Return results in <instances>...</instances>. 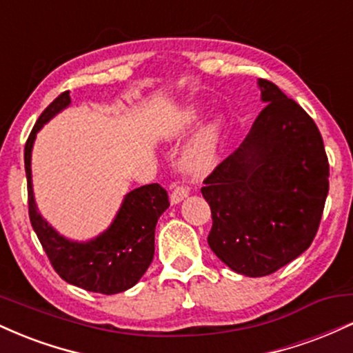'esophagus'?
<instances>
[{
  "instance_id": "1",
  "label": "esophagus",
  "mask_w": 353,
  "mask_h": 353,
  "mask_svg": "<svg viewBox=\"0 0 353 353\" xmlns=\"http://www.w3.org/2000/svg\"><path fill=\"white\" fill-rule=\"evenodd\" d=\"M189 196V189L184 185H176L171 192V204H179L181 201H184Z\"/></svg>"
}]
</instances>
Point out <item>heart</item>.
<instances>
[{"mask_svg":"<svg viewBox=\"0 0 353 353\" xmlns=\"http://www.w3.org/2000/svg\"><path fill=\"white\" fill-rule=\"evenodd\" d=\"M222 131H224L222 116H214L209 123L202 125L182 152V168L194 174L208 172L217 161Z\"/></svg>","mask_w":353,"mask_h":353,"instance_id":"b5f03b06","label":"heart"}]
</instances>
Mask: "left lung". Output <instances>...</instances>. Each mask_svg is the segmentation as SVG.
I'll return each instance as SVG.
<instances>
[{"label":"left lung","mask_w":353,"mask_h":353,"mask_svg":"<svg viewBox=\"0 0 353 353\" xmlns=\"http://www.w3.org/2000/svg\"><path fill=\"white\" fill-rule=\"evenodd\" d=\"M259 88L265 108L201 189L212 212L209 247L247 277L272 274L309 249L329 194L314 119L270 81Z\"/></svg>","instance_id":"1"}]
</instances>
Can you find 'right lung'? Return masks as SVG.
<instances>
[{"label": "right lung", "mask_w": 353, "mask_h": 353, "mask_svg": "<svg viewBox=\"0 0 353 353\" xmlns=\"http://www.w3.org/2000/svg\"><path fill=\"white\" fill-rule=\"evenodd\" d=\"M71 104L64 91L41 112L24 145L30 221L52 269L63 281L89 292L112 295L139 282L154 257L157 219L169 208V197L159 184L141 185L125 194L114 221L98 237L76 242L63 237L38 212L31 182V151L39 129Z\"/></svg>", "instance_id": "right-lung-1"}]
</instances>
